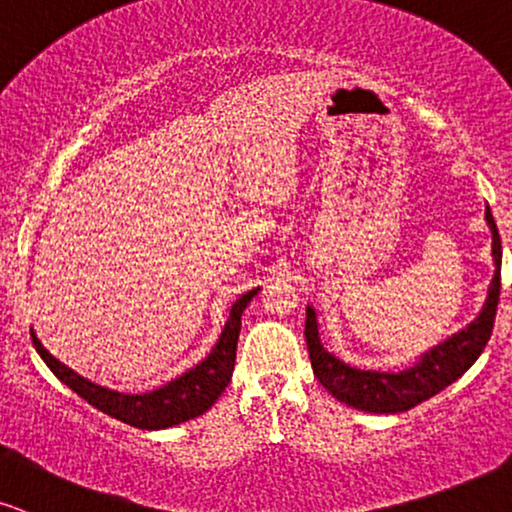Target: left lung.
Here are the masks:
<instances>
[{"label": "left lung", "mask_w": 512, "mask_h": 512, "mask_svg": "<svg viewBox=\"0 0 512 512\" xmlns=\"http://www.w3.org/2000/svg\"><path fill=\"white\" fill-rule=\"evenodd\" d=\"M491 230V258H494V277L484 299L482 311L463 330L451 334L432 349L420 353V358L399 372L361 370L344 363L323 346L318 332V315L313 306H306V344L311 353V365L320 384L337 401L346 406L365 410V413H403L418 403L432 399L441 389L458 380L472 368L479 353L487 346L494 330L498 294H501V237H498L494 216L487 206L484 211Z\"/></svg>", "instance_id": "obj_1"}]
</instances>
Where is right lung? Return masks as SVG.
Listing matches in <instances>:
<instances>
[{
    "instance_id": "obj_1",
    "label": "right lung",
    "mask_w": 512,
    "mask_h": 512,
    "mask_svg": "<svg viewBox=\"0 0 512 512\" xmlns=\"http://www.w3.org/2000/svg\"><path fill=\"white\" fill-rule=\"evenodd\" d=\"M258 292H261V287L249 289L232 304L223 332H220L218 342L213 344L204 361L182 372L175 380L144 391V394H128V391L109 389L87 380L44 349L35 330H30V334H33L35 349L47 363V368L90 406L125 422V425L137 427V430H168V427L182 425V422L204 415L230 384L232 370H235L237 339L239 330H242V313Z\"/></svg>"
}]
</instances>
